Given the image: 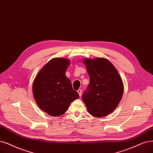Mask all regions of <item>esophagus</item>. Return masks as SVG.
Here are the masks:
<instances>
[{
  "instance_id": "1",
  "label": "esophagus",
  "mask_w": 153,
  "mask_h": 153,
  "mask_svg": "<svg viewBox=\"0 0 153 153\" xmlns=\"http://www.w3.org/2000/svg\"><path fill=\"white\" fill-rule=\"evenodd\" d=\"M77 93H78L79 95V97H81V95H82V90L81 89L77 90Z\"/></svg>"
}]
</instances>
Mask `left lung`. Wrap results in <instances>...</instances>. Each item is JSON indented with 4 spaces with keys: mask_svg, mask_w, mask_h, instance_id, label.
<instances>
[{
    "mask_svg": "<svg viewBox=\"0 0 153 153\" xmlns=\"http://www.w3.org/2000/svg\"><path fill=\"white\" fill-rule=\"evenodd\" d=\"M90 82L82 94L89 113L96 117L109 115L122 98L123 84L115 67L105 58L84 59Z\"/></svg>",
    "mask_w": 153,
    "mask_h": 153,
    "instance_id": "1",
    "label": "left lung"
}]
</instances>
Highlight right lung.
Listing matches in <instances>:
<instances>
[{"label":"right lung","mask_w":153,"mask_h":153,"mask_svg":"<svg viewBox=\"0 0 153 153\" xmlns=\"http://www.w3.org/2000/svg\"><path fill=\"white\" fill-rule=\"evenodd\" d=\"M70 63L67 59L54 58L39 71L33 81V94L36 103L51 116L64 114L72 101L79 98L65 76Z\"/></svg>","instance_id":"obj_1"}]
</instances>
